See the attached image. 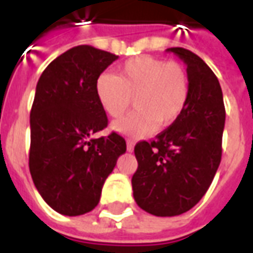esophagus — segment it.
<instances>
[{"label": "esophagus", "instance_id": "esophagus-1", "mask_svg": "<svg viewBox=\"0 0 253 253\" xmlns=\"http://www.w3.org/2000/svg\"><path fill=\"white\" fill-rule=\"evenodd\" d=\"M132 149H134V143L130 139H127V152H132Z\"/></svg>", "mask_w": 253, "mask_h": 253}]
</instances>
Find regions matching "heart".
<instances>
[{
    "mask_svg": "<svg viewBox=\"0 0 253 253\" xmlns=\"http://www.w3.org/2000/svg\"><path fill=\"white\" fill-rule=\"evenodd\" d=\"M94 92L101 108L111 118H121L131 105L137 110L112 125L115 131L142 138L157 128L175 123L190 100V77L186 67L176 61L139 55L119 66V77L101 73Z\"/></svg>",
    "mask_w": 253,
    "mask_h": 253,
    "instance_id": "obj_1",
    "label": "heart"
}]
</instances>
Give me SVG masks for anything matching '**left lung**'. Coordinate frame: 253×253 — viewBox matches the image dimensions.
<instances>
[{
  "instance_id": "8db88e82",
  "label": "left lung",
  "mask_w": 253,
  "mask_h": 253,
  "mask_svg": "<svg viewBox=\"0 0 253 253\" xmlns=\"http://www.w3.org/2000/svg\"><path fill=\"white\" fill-rule=\"evenodd\" d=\"M187 65L190 100L181 116L153 141L134 148V199L157 217L188 211L206 194L222 156L225 105L217 76L190 50L172 47Z\"/></svg>"
}]
</instances>
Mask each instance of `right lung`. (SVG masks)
Returning <instances> with one entry per match:
<instances>
[{
  "label": "right lung",
  "instance_id": "add662e5",
  "mask_svg": "<svg viewBox=\"0 0 253 253\" xmlns=\"http://www.w3.org/2000/svg\"><path fill=\"white\" fill-rule=\"evenodd\" d=\"M118 55L92 46L73 47L42 73L31 108L30 172L48 206L74 217L93 210L126 141L108 125L94 84Z\"/></svg>",
  "mask_w": 253,
  "mask_h": 253
}]
</instances>
